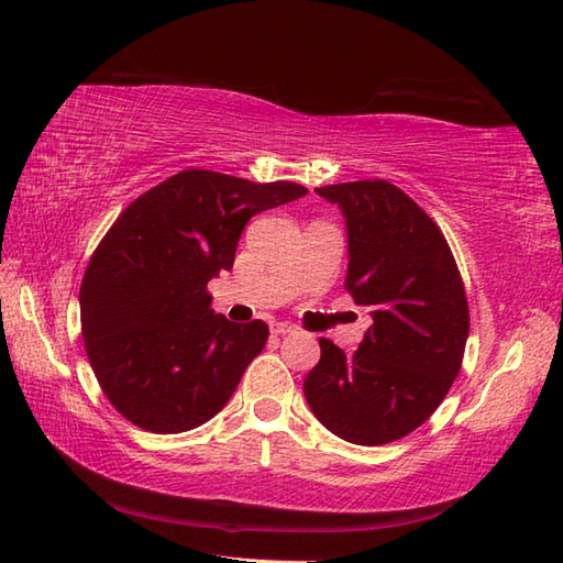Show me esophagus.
I'll return each mask as SVG.
<instances>
[{
  "label": "esophagus",
  "instance_id": "34e87169",
  "mask_svg": "<svg viewBox=\"0 0 563 563\" xmlns=\"http://www.w3.org/2000/svg\"><path fill=\"white\" fill-rule=\"evenodd\" d=\"M295 329L290 324H283V321H275V324H271V333L273 336H285V333H292Z\"/></svg>",
  "mask_w": 563,
  "mask_h": 563
}]
</instances>
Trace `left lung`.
I'll list each match as a JSON object with an SVG mask.
<instances>
[{
	"mask_svg": "<svg viewBox=\"0 0 563 563\" xmlns=\"http://www.w3.org/2000/svg\"><path fill=\"white\" fill-rule=\"evenodd\" d=\"M349 236L345 288L373 324L355 353L319 339L309 409L353 445H387L428 421L460 373L470 309L438 224L389 181L317 188Z\"/></svg>",
	"mask_w": 563,
	"mask_h": 563,
	"instance_id": "obj_1",
	"label": "left lung"
}]
</instances>
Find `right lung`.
I'll return each mask as SVG.
<instances>
[{"label":"right lung","mask_w":563,"mask_h":563,"mask_svg":"<svg viewBox=\"0 0 563 563\" xmlns=\"http://www.w3.org/2000/svg\"><path fill=\"white\" fill-rule=\"evenodd\" d=\"M305 194L188 169L121 212L84 273L79 309L93 375L130 423L184 433L224 409L268 327L214 314L208 283L232 268L254 214Z\"/></svg>","instance_id":"add662e5"}]
</instances>
